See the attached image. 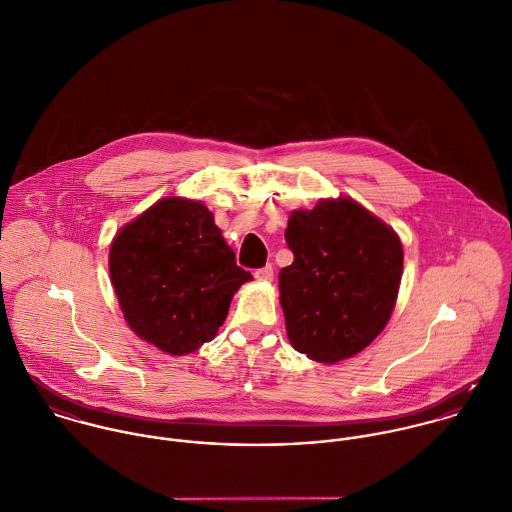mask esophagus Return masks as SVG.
Returning a JSON list of instances; mask_svg holds the SVG:
<instances>
[{"mask_svg":"<svg viewBox=\"0 0 512 512\" xmlns=\"http://www.w3.org/2000/svg\"><path fill=\"white\" fill-rule=\"evenodd\" d=\"M255 279L265 281V283L273 281V265H267V267H263V269H257V271H255Z\"/></svg>","mask_w":512,"mask_h":512,"instance_id":"34e87169","label":"esophagus"}]
</instances>
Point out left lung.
Here are the masks:
<instances>
[{"mask_svg":"<svg viewBox=\"0 0 512 512\" xmlns=\"http://www.w3.org/2000/svg\"><path fill=\"white\" fill-rule=\"evenodd\" d=\"M295 261L279 273L293 348L334 364L364 350L396 307L404 249L396 231L350 198L295 209L285 231Z\"/></svg>","mask_w":512,"mask_h":512,"instance_id":"8db88e82","label":"left lung"}]
</instances>
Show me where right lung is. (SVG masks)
Wrapping results in <instances>:
<instances>
[{
    "mask_svg": "<svg viewBox=\"0 0 512 512\" xmlns=\"http://www.w3.org/2000/svg\"><path fill=\"white\" fill-rule=\"evenodd\" d=\"M128 326L182 356L213 340L233 295L251 281L202 202L164 198L124 225L108 253Z\"/></svg>",
    "mask_w": 512,
    "mask_h": 512,
    "instance_id": "add662e5",
    "label": "right lung"
}]
</instances>
